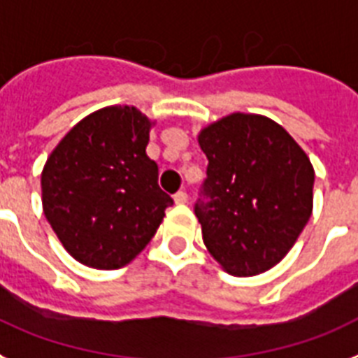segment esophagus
Segmentation results:
<instances>
[{"instance_id": "1", "label": "esophagus", "mask_w": 358, "mask_h": 358, "mask_svg": "<svg viewBox=\"0 0 358 358\" xmlns=\"http://www.w3.org/2000/svg\"><path fill=\"white\" fill-rule=\"evenodd\" d=\"M173 201H176L177 205H182V203H186L188 201V196H186V192L179 190L177 194H173Z\"/></svg>"}]
</instances>
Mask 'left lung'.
Here are the masks:
<instances>
[{
  "label": "left lung",
  "mask_w": 358,
  "mask_h": 358,
  "mask_svg": "<svg viewBox=\"0 0 358 358\" xmlns=\"http://www.w3.org/2000/svg\"><path fill=\"white\" fill-rule=\"evenodd\" d=\"M208 159L196 215L203 243L232 276H256L280 264L313 214L315 168L273 119L230 113L201 129Z\"/></svg>",
  "instance_id": "1"
}]
</instances>
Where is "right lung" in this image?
Returning <instances> with one entry per match:
<instances>
[{"label": "right lung", "mask_w": 358, "mask_h": 358, "mask_svg": "<svg viewBox=\"0 0 358 358\" xmlns=\"http://www.w3.org/2000/svg\"><path fill=\"white\" fill-rule=\"evenodd\" d=\"M150 120L108 106L75 124L41 170V205L64 249L85 267L113 271L143 252L172 197L146 155Z\"/></svg>", "instance_id": "obj_1"}]
</instances>
